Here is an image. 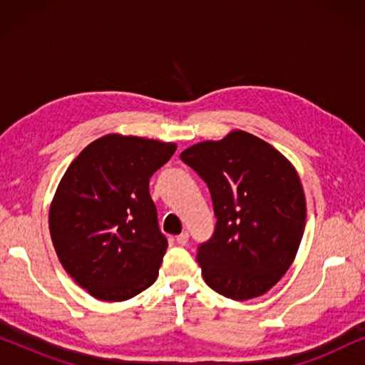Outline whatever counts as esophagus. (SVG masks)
<instances>
[{"mask_svg":"<svg viewBox=\"0 0 365 365\" xmlns=\"http://www.w3.org/2000/svg\"><path fill=\"white\" fill-rule=\"evenodd\" d=\"M176 241H178L179 246H186L187 241H189V234H187V232H182V234H179V236L176 237Z\"/></svg>","mask_w":365,"mask_h":365,"instance_id":"obj_1","label":"esophagus"}]
</instances>
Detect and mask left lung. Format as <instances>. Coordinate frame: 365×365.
I'll return each instance as SVG.
<instances>
[{"mask_svg":"<svg viewBox=\"0 0 365 365\" xmlns=\"http://www.w3.org/2000/svg\"><path fill=\"white\" fill-rule=\"evenodd\" d=\"M181 159L207 184L217 222L197 249L204 281L234 301L276 286L296 257L306 226L297 171L271 144L246 131L202 141Z\"/></svg>","mask_w":365,"mask_h":365,"instance_id":"1","label":"left lung"}]
</instances>
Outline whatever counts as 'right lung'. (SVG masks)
I'll return each mask as SVG.
<instances>
[{
	"label": "right lung",
	"mask_w": 365,
	"mask_h": 365,
	"mask_svg": "<svg viewBox=\"0 0 365 365\" xmlns=\"http://www.w3.org/2000/svg\"><path fill=\"white\" fill-rule=\"evenodd\" d=\"M176 144L108 134L69 164L49 207L59 262L99 301H128L156 281L168 249L149 179Z\"/></svg>",
	"instance_id": "add662e5"
}]
</instances>
